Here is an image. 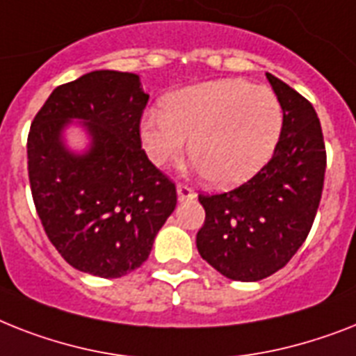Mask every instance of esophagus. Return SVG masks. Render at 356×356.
<instances>
[{"instance_id":"1","label":"esophagus","mask_w":356,"mask_h":356,"mask_svg":"<svg viewBox=\"0 0 356 356\" xmlns=\"http://www.w3.org/2000/svg\"><path fill=\"white\" fill-rule=\"evenodd\" d=\"M177 195H179V199H181V201H184V199H193L195 195H197V193L193 192L190 186H186V184L179 183L177 184Z\"/></svg>"}]
</instances>
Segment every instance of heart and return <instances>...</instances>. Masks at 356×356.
Masks as SVG:
<instances>
[{"mask_svg":"<svg viewBox=\"0 0 356 356\" xmlns=\"http://www.w3.org/2000/svg\"><path fill=\"white\" fill-rule=\"evenodd\" d=\"M283 111L268 88L241 78L181 89L148 111L140 138L153 164L177 163L186 152L208 183L234 186L265 166L280 140Z\"/></svg>","mask_w":356,"mask_h":356,"instance_id":"heart-1","label":"heart"}]
</instances>
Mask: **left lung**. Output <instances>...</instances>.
I'll return each instance as SVG.
<instances>
[{"label":"left lung","mask_w":356,"mask_h":356,"mask_svg":"<svg viewBox=\"0 0 356 356\" xmlns=\"http://www.w3.org/2000/svg\"><path fill=\"white\" fill-rule=\"evenodd\" d=\"M283 111L280 140L250 181L230 192L199 195L207 218L197 232L201 258L236 282L267 278L293 258L313 227L322 199L325 144L313 104L267 73Z\"/></svg>","instance_id":"1"}]
</instances>
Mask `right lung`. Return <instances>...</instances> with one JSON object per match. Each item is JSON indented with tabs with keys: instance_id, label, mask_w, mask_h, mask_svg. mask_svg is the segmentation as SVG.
I'll list each match as a JSON object with an SVG mask.
<instances>
[{
	"instance_id": "right-lung-1",
	"label": "right lung",
	"mask_w": 356,
	"mask_h": 356,
	"mask_svg": "<svg viewBox=\"0 0 356 356\" xmlns=\"http://www.w3.org/2000/svg\"><path fill=\"white\" fill-rule=\"evenodd\" d=\"M148 98L138 74L93 71L58 86L31 124L34 207L51 243L82 273L120 278L140 267L175 210V184L140 143ZM73 120L90 137L83 154L63 138Z\"/></svg>"
}]
</instances>
